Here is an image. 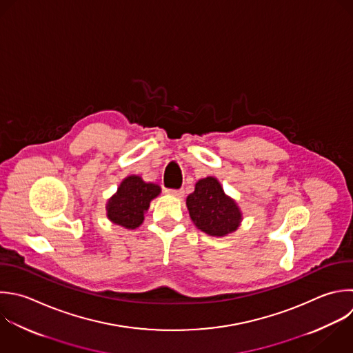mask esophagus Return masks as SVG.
Wrapping results in <instances>:
<instances>
[{"label": "esophagus", "mask_w": 353, "mask_h": 353, "mask_svg": "<svg viewBox=\"0 0 353 353\" xmlns=\"http://www.w3.org/2000/svg\"><path fill=\"white\" fill-rule=\"evenodd\" d=\"M165 193L170 194V196H174V197H182L183 196V190H178V189H167Z\"/></svg>", "instance_id": "esophagus-1"}]
</instances>
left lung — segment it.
<instances>
[{
    "mask_svg": "<svg viewBox=\"0 0 353 353\" xmlns=\"http://www.w3.org/2000/svg\"><path fill=\"white\" fill-rule=\"evenodd\" d=\"M192 222L214 237H225L239 229L243 212L234 199L228 196L215 176L199 179L194 192L186 199Z\"/></svg>",
    "mask_w": 353,
    "mask_h": 353,
    "instance_id": "8db88e82",
    "label": "left lung"
}]
</instances>
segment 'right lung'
Listing matches in <instances>:
<instances>
[{"label": "right lung", "mask_w": 353, "mask_h": 353, "mask_svg": "<svg viewBox=\"0 0 353 353\" xmlns=\"http://www.w3.org/2000/svg\"><path fill=\"white\" fill-rule=\"evenodd\" d=\"M161 193V188L153 182H145L139 175L125 176L117 192L106 203L108 219L124 229H137L143 223L150 201Z\"/></svg>", "instance_id": "obj_1"}]
</instances>
